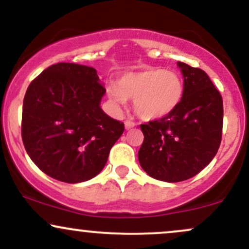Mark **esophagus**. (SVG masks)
<instances>
[{"label": "esophagus", "instance_id": "34e87169", "mask_svg": "<svg viewBox=\"0 0 249 249\" xmlns=\"http://www.w3.org/2000/svg\"><path fill=\"white\" fill-rule=\"evenodd\" d=\"M136 125H137L136 123L133 121H130V119H126V121H125V128H126V130H130V128L134 127Z\"/></svg>", "mask_w": 249, "mask_h": 249}]
</instances>
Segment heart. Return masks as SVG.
<instances>
[{"label": "heart", "instance_id": "heart-1", "mask_svg": "<svg viewBox=\"0 0 249 249\" xmlns=\"http://www.w3.org/2000/svg\"><path fill=\"white\" fill-rule=\"evenodd\" d=\"M108 93L119 104L126 98L133 99L137 115L145 121H156L176 110L184 95V83L174 71L152 68L126 73Z\"/></svg>", "mask_w": 249, "mask_h": 249}]
</instances>
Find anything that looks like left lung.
Returning <instances> with one entry per match:
<instances>
[{
    "label": "left lung",
    "instance_id": "left-lung-1",
    "mask_svg": "<svg viewBox=\"0 0 249 249\" xmlns=\"http://www.w3.org/2000/svg\"><path fill=\"white\" fill-rule=\"evenodd\" d=\"M184 95L170 115L142 124V170L157 180L184 181L212 161L222 136V97L204 70L182 62Z\"/></svg>",
    "mask_w": 249,
    "mask_h": 249
}]
</instances>
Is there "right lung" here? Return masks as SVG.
Here are the masks:
<instances>
[{"instance_id":"1","label":"right lung","mask_w":249,"mask_h":249,"mask_svg":"<svg viewBox=\"0 0 249 249\" xmlns=\"http://www.w3.org/2000/svg\"><path fill=\"white\" fill-rule=\"evenodd\" d=\"M105 88L96 69L57 63L30 83L22 110V141L42 172L63 182L92 179L104 168L124 123L102 110Z\"/></svg>"}]
</instances>
